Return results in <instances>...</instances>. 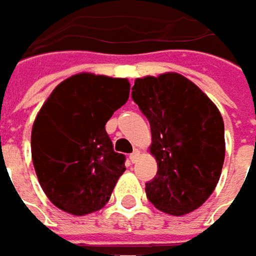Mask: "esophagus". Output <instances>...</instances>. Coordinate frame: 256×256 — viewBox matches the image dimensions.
I'll use <instances>...</instances> for the list:
<instances>
[{
  "instance_id": "34e87169",
  "label": "esophagus",
  "mask_w": 256,
  "mask_h": 256,
  "mask_svg": "<svg viewBox=\"0 0 256 256\" xmlns=\"http://www.w3.org/2000/svg\"><path fill=\"white\" fill-rule=\"evenodd\" d=\"M128 158H130V162H132V163H136V162H138V158H139V150H134V151L128 156Z\"/></svg>"
}]
</instances>
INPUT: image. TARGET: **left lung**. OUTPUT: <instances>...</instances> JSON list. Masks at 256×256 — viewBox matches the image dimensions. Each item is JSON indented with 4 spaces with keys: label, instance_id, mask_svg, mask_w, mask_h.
Masks as SVG:
<instances>
[{
    "label": "left lung",
    "instance_id": "8db88e82",
    "mask_svg": "<svg viewBox=\"0 0 256 256\" xmlns=\"http://www.w3.org/2000/svg\"><path fill=\"white\" fill-rule=\"evenodd\" d=\"M132 99L151 126L157 175L145 184L148 200L162 212L185 215L214 192L224 164V122L215 104L175 72L138 78Z\"/></svg>",
    "mask_w": 256,
    "mask_h": 256
}]
</instances>
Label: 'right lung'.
<instances>
[{
  "instance_id": "obj_1",
  "label": "right lung",
  "mask_w": 256,
  "mask_h": 256,
  "mask_svg": "<svg viewBox=\"0 0 256 256\" xmlns=\"http://www.w3.org/2000/svg\"><path fill=\"white\" fill-rule=\"evenodd\" d=\"M126 78L77 74L62 81L40 110L30 134L32 162L48 200L72 215L102 209L126 170L105 130L128 99Z\"/></svg>"
}]
</instances>
